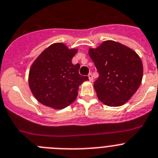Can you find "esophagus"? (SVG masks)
<instances>
[{
	"mask_svg": "<svg viewBox=\"0 0 158 158\" xmlns=\"http://www.w3.org/2000/svg\"><path fill=\"white\" fill-rule=\"evenodd\" d=\"M88 78H89V81H93V79H94V77H93V75L91 74V73H89V74L88 75Z\"/></svg>",
	"mask_w": 158,
	"mask_h": 158,
	"instance_id": "obj_1",
	"label": "esophagus"
}]
</instances>
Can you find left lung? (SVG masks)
I'll list each match as a JSON object with an SVG mask.
<instances>
[{"instance_id": "left-lung-1", "label": "left lung", "mask_w": 158, "mask_h": 158, "mask_svg": "<svg viewBox=\"0 0 158 158\" xmlns=\"http://www.w3.org/2000/svg\"><path fill=\"white\" fill-rule=\"evenodd\" d=\"M89 55L99 73L94 84L98 99L110 107L126 104L142 82L143 69L139 55L113 40L89 48Z\"/></svg>"}]
</instances>
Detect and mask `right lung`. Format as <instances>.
Instances as JSON below:
<instances>
[{
    "label": "right lung",
    "instance_id": "add662e5",
    "mask_svg": "<svg viewBox=\"0 0 158 158\" xmlns=\"http://www.w3.org/2000/svg\"><path fill=\"white\" fill-rule=\"evenodd\" d=\"M77 49H69L56 43L46 48L31 65L29 86L42 104L54 109H63L76 99L79 86L87 76H80V64H73L72 57Z\"/></svg>",
    "mask_w": 158,
    "mask_h": 158
}]
</instances>
